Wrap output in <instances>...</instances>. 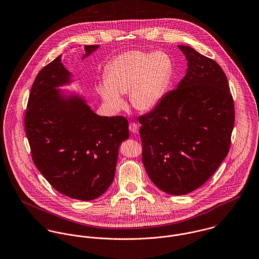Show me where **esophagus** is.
<instances>
[{
	"mask_svg": "<svg viewBox=\"0 0 259 259\" xmlns=\"http://www.w3.org/2000/svg\"><path fill=\"white\" fill-rule=\"evenodd\" d=\"M130 131L133 133V134H138L139 133V124L136 123V122H131L130 125Z\"/></svg>",
	"mask_w": 259,
	"mask_h": 259,
	"instance_id": "esophagus-1",
	"label": "esophagus"
}]
</instances>
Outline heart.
<instances>
[{"label": "heart", "instance_id": "heart-1", "mask_svg": "<svg viewBox=\"0 0 259 259\" xmlns=\"http://www.w3.org/2000/svg\"><path fill=\"white\" fill-rule=\"evenodd\" d=\"M173 76V62L164 51L147 53L131 50L115 57L105 71V83L97 91L111 109L123 107L120 95L127 94L132 106L141 112L156 108L164 98Z\"/></svg>", "mask_w": 259, "mask_h": 259}]
</instances>
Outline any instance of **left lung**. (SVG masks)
<instances>
[{
    "mask_svg": "<svg viewBox=\"0 0 259 259\" xmlns=\"http://www.w3.org/2000/svg\"><path fill=\"white\" fill-rule=\"evenodd\" d=\"M187 71L175 90L139 121L142 162L153 184L170 195L201 187L229 153L235 106L225 72L192 47L178 46Z\"/></svg>",
    "mask_w": 259,
    "mask_h": 259,
    "instance_id": "1",
    "label": "left lung"
}]
</instances>
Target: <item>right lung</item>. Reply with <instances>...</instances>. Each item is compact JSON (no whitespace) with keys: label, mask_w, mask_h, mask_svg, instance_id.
I'll return each instance as SVG.
<instances>
[{"label":"right lung","mask_w":259,"mask_h":259,"mask_svg":"<svg viewBox=\"0 0 259 259\" xmlns=\"http://www.w3.org/2000/svg\"><path fill=\"white\" fill-rule=\"evenodd\" d=\"M99 46H85L86 54ZM71 82L61 55L37 74L27 102L24 127L32 160L49 184L72 199L91 201L111 186L118 147L128 139L124 117H102L83 97L65 95Z\"/></svg>","instance_id":"right-lung-1"}]
</instances>
